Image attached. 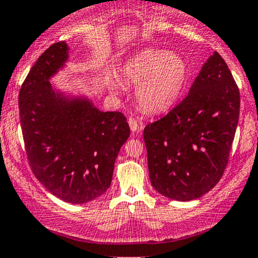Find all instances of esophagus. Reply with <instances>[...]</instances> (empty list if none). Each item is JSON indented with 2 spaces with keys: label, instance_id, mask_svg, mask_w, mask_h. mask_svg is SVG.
<instances>
[{
  "label": "esophagus",
  "instance_id": "obj_1",
  "mask_svg": "<svg viewBox=\"0 0 258 258\" xmlns=\"http://www.w3.org/2000/svg\"><path fill=\"white\" fill-rule=\"evenodd\" d=\"M128 125H130V128H131L132 132L141 131V130L143 128V123H141L138 120H136L135 117H132V116L128 117Z\"/></svg>",
  "mask_w": 258,
  "mask_h": 258
}]
</instances>
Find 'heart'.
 I'll use <instances>...</instances> for the list:
<instances>
[{
	"mask_svg": "<svg viewBox=\"0 0 258 258\" xmlns=\"http://www.w3.org/2000/svg\"><path fill=\"white\" fill-rule=\"evenodd\" d=\"M122 78L136 87V100L144 111L160 114L176 104L188 78L184 59L164 49H144L123 65Z\"/></svg>",
	"mask_w": 258,
	"mask_h": 258,
	"instance_id": "heart-1",
	"label": "heart"
}]
</instances>
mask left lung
Masks as SVG:
<instances>
[{"mask_svg":"<svg viewBox=\"0 0 258 258\" xmlns=\"http://www.w3.org/2000/svg\"><path fill=\"white\" fill-rule=\"evenodd\" d=\"M239 110L238 86L215 51L185 98L144 128L154 189L179 201L198 199L211 190L228 165Z\"/></svg>","mask_w":258,"mask_h":258,"instance_id":"left-lung-1","label":"left lung"}]
</instances>
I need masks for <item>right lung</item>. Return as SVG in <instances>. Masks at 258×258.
Segmentation results:
<instances>
[{"label": "right lung", "instance_id": "obj_1", "mask_svg": "<svg viewBox=\"0 0 258 258\" xmlns=\"http://www.w3.org/2000/svg\"><path fill=\"white\" fill-rule=\"evenodd\" d=\"M68 58L55 42L38 57L19 92V115L32 173L53 195L84 204L111 184L120 148L130 137L122 112H103L86 99L63 98L48 79Z\"/></svg>", "mask_w": 258, "mask_h": 258}]
</instances>
